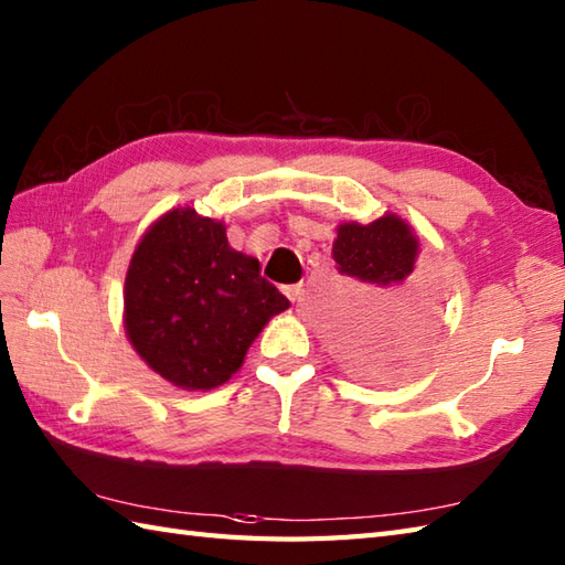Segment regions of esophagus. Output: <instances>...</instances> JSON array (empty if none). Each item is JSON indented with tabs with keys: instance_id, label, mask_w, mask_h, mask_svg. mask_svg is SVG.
<instances>
[{
	"instance_id": "esophagus-1",
	"label": "esophagus",
	"mask_w": 565,
	"mask_h": 565,
	"mask_svg": "<svg viewBox=\"0 0 565 565\" xmlns=\"http://www.w3.org/2000/svg\"><path fill=\"white\" fill-rule=\"evenodd\" d=\"M301 291H303V286L301 284H291V286H284V294H286V298H289L291 303H296L298 298H301Z\"/></svg>"
}]
</instances>
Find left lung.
Returning <instances> with one entry per match:
<instances>
[{
	"label": "left lung",
	"mask_w": 565,
	"mask_h": 565,
	"mask_svg": "<svg viewBox=\"0 0 565 565\" xmlns=\"http://www.w3.org/2000/svg\"><path fill=\"white\" fill-rule=\"evenodd\" d=\"M419 239L401 215L383 213L371 223H340L332 243L338 271L374 289H398L415 271ZM437 296L417 286L407 296L379 301L364 310L342 338V356L356 374L391 376L413 364L435 332Z\"/></svg>",
	"instance_id": "8db88e82"
}]
</instances>
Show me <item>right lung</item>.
<instances>
[{"mask_svg": "<svg viewBox=\"0 0 565 565\" xmlns=\"http://www.w3.org/2000/svg\"><path fill=\"white\" fill-rule=\"evenodd\" d=\"M259 259L227 245L225 223L191 206L162 213L136 245L124 328L154 374L184 391L218 388L264 326L289 308Z\"/></svg>", "mask_w": 565, "mask_h": 565, "instance_id": "right-lung-1", "label": "right lung"}]
</instances>
